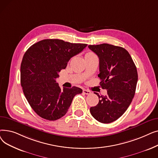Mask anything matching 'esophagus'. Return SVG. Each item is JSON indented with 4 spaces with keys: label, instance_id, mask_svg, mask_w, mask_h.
<instances>
[{
    "label": "esophagus",
    "instance_id": "esophagus-1",
    "mask_svg": "<svg viewBox=\"0 0 158 158\" xmlns=\"http://www.w3.org/2000/svg\"><path fill=\"white\" fill-rule=\"evenodd\" d=\"M82 92H83V93L85 94H86V95H89V94H92V92H90V91H89V90H87V89H83V91H82Z\"/></svg>",
    "mask_w": 158,
    "mask_h": 158
}]
</instances>
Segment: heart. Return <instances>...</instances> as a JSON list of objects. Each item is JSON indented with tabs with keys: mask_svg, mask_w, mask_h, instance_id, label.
<instances>
[{
	"mask_svg": "<svg viewBox=\"0 0 158 158\" xmlns=\"http://www.w3.org/2000/svg\"><path fill=\"white\" fill-rule=\"evenodd\" d=\"M89 54H94L92 52H88L85 56H86V55H89Z\"/></svg>",
	"mask_w": 158,
	"mask_h": 158,
	"instance_id": "b5f03b06",
	"label": "heart"
}]
</instances>
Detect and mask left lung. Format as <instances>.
<instances>
[{
  "mask_svg": "<svg viewBox=\"0 0 158 158\" xmlns=\"http://www.w3.org/2000/svg\"><path fill=\"white\" fill-rule=\"evenodd\" d=\"M99 58L100 85L107 95L100 96L98 104L90 107L93 117L99 122L109 123L125 113L133 98L138 81L135 64L126 50L107 44L88 45Z\"/></svg>",
  "mask_w": 158,
  "mask_h": 158,
  "instance_id": "obj_1",
  "label": "left lung"
}]
</instances>
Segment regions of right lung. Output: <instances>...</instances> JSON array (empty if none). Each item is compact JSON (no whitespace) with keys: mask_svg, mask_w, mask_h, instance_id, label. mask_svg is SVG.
<instances>
[{"mask_svg":"<svg viewBox=\"0 0 158 158\" xmlns=\"http://www.w3.org/2000/svg\"><path fill=\"white\" fill-rule=\"evenodd\" d=\"M87 45L47 39L33 44L24 54L20 66L21 86L29 105L40 117L51 121L61 118L75 95L82 92L76 86L61 89L56 79L70 58Z\"/></svg>","mask_w":158,"mask_h":158,"instance_id":"add662e5","label":"right lung"}]
</instances>
